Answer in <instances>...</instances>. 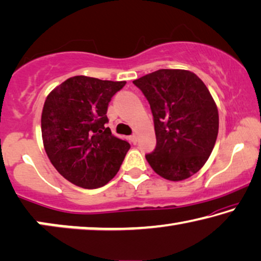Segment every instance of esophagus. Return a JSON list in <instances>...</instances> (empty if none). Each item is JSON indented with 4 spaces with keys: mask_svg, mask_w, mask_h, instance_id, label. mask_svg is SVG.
Here are the masks:
<instances>
[{
    "mask_svg": "<svg viewBox=\"0 0 261 261\" xmlns=\"http://www.w3.org/2000/svg\"><path fill=\"white\" fill-rule=\"evenodd\" d=\"M130 141H132V143H137L138 142V137H137V134H133V135H130Z\"/></svg>",
    "mask_w": 261,
    "mask_h": 261,
    "instance_id": "1",
    "label": "esophagus"
}]
</instances>
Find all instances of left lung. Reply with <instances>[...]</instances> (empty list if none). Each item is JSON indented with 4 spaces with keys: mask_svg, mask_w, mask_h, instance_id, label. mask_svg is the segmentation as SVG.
I'll return each instance as SVG.
<instances>
[{
    "mask_svg": "<svg viewBox=\"0 0 261 261\" xmlns=\"http://www.w3.org/2000/svg\"><path fill=\"white\" fill-rule=\"evenodd\" d=\"M149 102L156 146L146 159L165 179L192 176L212 153L219 114L212 95L194 73L159 69L134 80Z\"/></svg>",
    "mask_w": 261,
    "mask_h": 261,
    "instance_id": "1",
    "label": "left lung"
}]
</instances>
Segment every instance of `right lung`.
Wrapping results in <instances>:
<instances>
[{
	"mask_svg": "<svg viewBox=\"0 0 261 261\" xmlns=\"http://www.w3.org/2000/svg\"><path fill=\"white\" fill-rule=\"evenodd\" d=\"M126 81L74 76L46 99L41 130L46 153L63 177L82 188H99L119 172L130 145L112 134L107 109Z\"/></svg>",
	"mask_w": 261,
	"mask_h": 261,
	"instance_id": "add662e5",
	"label": "right lung"
}]
</instances>
